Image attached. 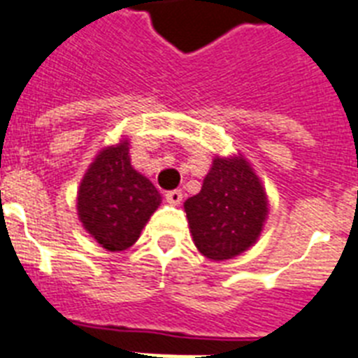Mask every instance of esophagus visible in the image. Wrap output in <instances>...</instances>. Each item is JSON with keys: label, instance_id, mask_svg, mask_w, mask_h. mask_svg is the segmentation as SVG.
Masks as SVG:
<instances>
[{"label": "esophagus", "instance_id": "obj_1", "mask_svg": "<svg viewBox=\"0 0 358 358\" xmlns=\"http://www.w3.org/2000/svg\"><path fill=\"white\" fill-rule=\"evenodd\" d=\"M166 201L170 203V205H181L182 192L181 190H170V192H166Z\"/></svg>", "mask_w": 358, "mask_h": 358}]
</instances>
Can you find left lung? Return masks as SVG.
<instances>
[{
    "mask_svg": "<svg viewBox=\"0 0 358 358\" xmlns=\"http://www.w3.org/2000/svg\"><path fill=\"white\" fill-rule=\"evenodd\" d=\"M185 210L197 250L207 259L225 260L255 244L268 214V199L242 157H216L201 192L188 197Z\"/></svg>",
    "mask_w": 358,
    "mask_h": 358,
    "instance_id": "obj_1",
    "label": "left lung"
}]
</instances>
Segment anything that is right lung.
<instances>
[{
  "label": "right lung",
  "mask_w": 358,
  "mask_h": 358,
  "mask_svg": "<svg viewBox=\"0 0 358 358\" xmlns=\"http://www.w3.org/2000/svg\"><path fill=\"white\" fill-rule=\"evenodd\" d=\"M159 205V190L131 166L127 140L96 157L77 194L79 220L108 251L131 248Z\"/></svg>",
  "instance_id": "1"
}]
</instances>
